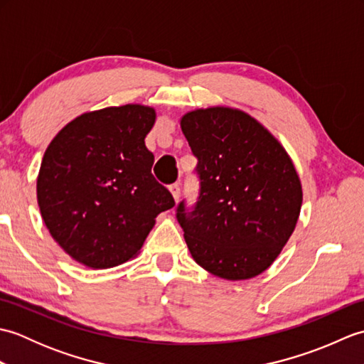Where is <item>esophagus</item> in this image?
I'll return each instance as SVG.
<instances>
[{"mask_svg":"<svg viewBox=\"0 0 364 364\" xmlns=\"http://www.w3.org/2000/svg\"><path fill=\"white\" fill-rule=\"evenodd\" d=\"M168 191L172 192V196H173V198H175V202H178V198H180V192H181V189H180V184H170L168 186Z\"/></svg>","mask_w":364,"mask_h":364,"instance_id":"esophagus-1","label":"esophagus"}]
</instances>
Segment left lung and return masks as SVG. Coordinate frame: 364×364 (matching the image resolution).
Returning <instances> with one entry per match:
<instances>
[{
  "label": "left lung",
  "instance_id": "1",
  "mask_svg": "<svg viewBox=\"0 0 364 364\" xmlns=\"http://www.w3.org/2000/svg\"><path fill=\"white\" fill-rule=\"evenodd\" d=\"M181 129L197 158V202L176 219L192 258L225 280L272 264L300 214L301 186L288 153L249 114L230 107L188 112Z\"/></svg>",
  "mask_w": 364,
  "mask_h": 364
}]
</instances>
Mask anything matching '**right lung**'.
Returning <instances> with one entry per match:
<instances>
[{
	"mask_svg": "<svg viewBox=\"0 0 364 364\" xmlns=\"http://www.w3.org/2000/svg\"><path fill=\"white\" fill-rule=\"evenodd\" d=\"M156 114L125 105L86 112L59 131L37 178V202L54 241L94 269L131 259L154 225L175 206L151 173L145 136Z\"/></svg>",
	"mask_w": 364,
	"mask_h": 364,
	"instance_id": "right-lung-1",
	"label": "right lung"
}]
</instances>
